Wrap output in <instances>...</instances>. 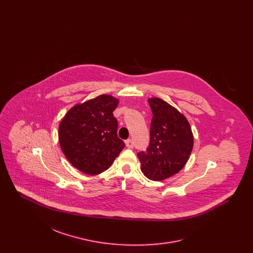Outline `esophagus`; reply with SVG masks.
<instances>
[{
    "label": "esophagus",
    "instance_id": "esophagus-1",
    "mask_svg": "<svg viewBox=\"0 0 253 253\" xmlns=\"http://www.w3.org/2000/svg\"><path fill=\"white\" fill-rule=\"evenodd\" d=\"M125 144H126V147H128V148H133V142H132V139H127L125 141Z\"/></svg>",
    "mask_w": 253,
    "mask_h": 253
}]
</instances>
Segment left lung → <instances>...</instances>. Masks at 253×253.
Segmentation results:
<instances>
[{
	"label": "left lung",
	"mask_w": 253,
	"mask_h": 253,
	"mask_svg": "<svg viewBox=\"0 0 253 253\" xmlns=\"http://www.w3.org/2000/svg\"><path fill=\"white\" fill-rule=\"evenodd\" d=\"M148 102L153 113L150 144L137 157L147 178L163 180L187 163L193 151V132L187 119L166 101L153 97Z\"/></svg>",
	"instance_id": "1"
}]
</instances>
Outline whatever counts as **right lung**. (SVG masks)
Here are the masks:
<instances>
[{"label": "right lung", "instance_id": "1", "mask_svg": "<svg viewBox=\"0 0 253 253\" xmlns=\"http://www.w3.org/2000/svg\"><path fill=\"white\" fill-rule=\"evenodd\" d=\"M119 100L100 95L70 109L59 127L64 156L75 168L95 175L106 170L123 150L113 112Z\"/></svg>", "mask_w": 253, "mask_h": 253}]
</instances>
